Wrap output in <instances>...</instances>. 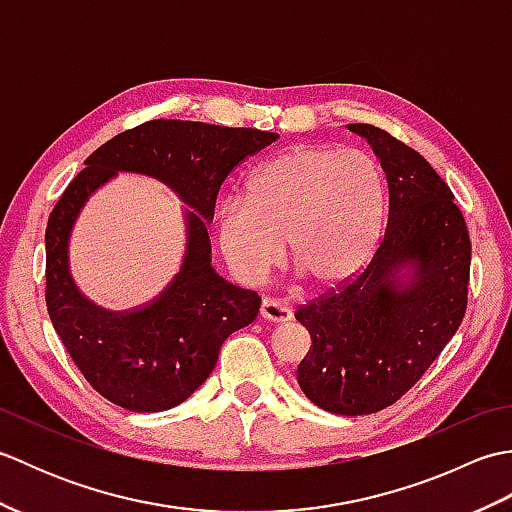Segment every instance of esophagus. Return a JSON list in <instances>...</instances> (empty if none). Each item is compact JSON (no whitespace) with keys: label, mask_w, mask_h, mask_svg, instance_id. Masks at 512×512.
<instances>
[{"label":"esophagus","mask_w":512,"mask_h":512,"mask_svg":"<svg viewBox=\"0 0 512 512\" xmlns=\"http://www.w3.org/2000/svg\"><path fill=\"white\" fill-rule=\"evenodd\" d=\"M259 317L270 323H288L292 319V310L286 306V303L264 297L262 308H259Z\"/></svg>","instance_id":"34e87169"}]
</instances>
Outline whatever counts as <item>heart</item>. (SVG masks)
I'll return each instance as SVG.
<instances>
[{
    "instance_id": "b5f03b06",
    "label": "heart",
    "mask_w": 512,
    "mask_h": 512,
    "mask_svg": "<svg viewBox=\"0 0 512 512\" xmlns=\"http://www.w3.org/2000/svg\"><path fill=\"white\" fill-rule=\"evenodd\" d=\"M385 215V180L358 149L290 147L250 173L244 202L222 206L217 235L233 273L264 277L281 257L312 286L352 277L372 253Z\"/></svg>"
}]
</instances>
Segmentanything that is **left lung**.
<instances>
[{"instance_id": "obj_1", "label": "left lung", "mask_w": 512, "mask_h": 512, "mask_svg": "<svg viewBox=\"0 0 512 512\" xmlns=\"http://www.w3.org/2000/svg\"><path fill=\"white\" fill-rule=\"evenodd\" d=\"M347 129L385 171L387 226L354 277L295 312L312 339L297 380L317 407L365 416L405 396L458 332L471 239L449 184L416 149L374 125Z\"/></svg>"}]
</instances>
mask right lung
Segmentation results:
<instances>
[{
	"label": "right lung",
	"mask_w": 512,
	"mask_h": 512,
	"mask_svg": "<svg viewBox=\"0 0 512 512\" xmlns=\"http://www.w3.org/2000/svg\"><path fill=\"white\" fill-rule=\"evenodd\" d=\"M277 138L262 129L160 118L107 140L63 191L46 228V306L65 350L103 398L138 413L180 405L209 378L228 336L255 321L262 299L215 273L206 226L228 173ZM118 170L156 177L181 195L190 206L188 248L156 300L110 313L75 288L67 246L84 202Z\"/></svg>",
	"instance_id": "right-lung-1"
}]
</instances>
